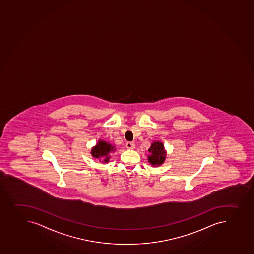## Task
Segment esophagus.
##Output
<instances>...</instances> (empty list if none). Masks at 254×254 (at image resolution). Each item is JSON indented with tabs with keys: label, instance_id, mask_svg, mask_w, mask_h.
<instances>
[{
	"label": "esophagus",
	"instance_id": "34e87169",
	"mask_svg": "<svg viewBox=\"0 0 254 254\" xmlns=\"http://www.w3.org/2000/svg\"><path fill=\"white\" fill-rule=\"evenodd\" d=\"M126 147L127 149H130V150H132L135 148V144L133 142H127L126 143Z\"/></svg>",
	"mask_w": 254,
	"mask_h": 254
}]
</instances>
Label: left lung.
Listing matches in <instances>:
<instances>
[{"instance_id": "obj_1", "label": "left lung", "mask_w": 254, "mask_h": 254, "mask_svg": "<svg viewBox=\"0 0 254 254\" xmlns=\"http://www.w3.org/2000/svg\"><path fill=\"white\" fill-rule=\"evenodd\" d=\"M148 151L150 153V155H148V161L152 166H160L164 162L166 158V151L164 150L162 142L154 141Z\"/></svg>"}]
</instances>
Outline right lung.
<instances>
[{
    "instance_id": "add662e5",
    "label": "right lung",
    "mask_w": 254,
    "mask_h": 254,
    "mask_svg": "<svg viewBox=\"0 0 254 254\" xmlns=\"http://www.w3.org/2000/svg\"><path fill=\"white\" fill-rule=\"evenodd\" d=\"M114 146L105 140H99L97 145L92 148L91 155L97 159H103L104 163L109 162V154L114 151Z\"/></svg>"
}]
</instances>
